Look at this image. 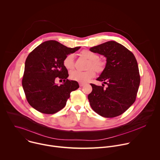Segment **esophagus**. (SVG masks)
I'll return each mask as SVG.
<instances>
[{"label": "esophagus", "mask_w": 160, "mask_h": 160, "mask_svg": "<svg viewBox=\"0 0 160 160\" xmlns=\"http://www.w3.org/2000/svg\"><path fill=\"white\" fill-rule=\"evenodd\" d=\"M79 85H80V87H83V86L85 85V83H79Z\"/></svg>", "instance_id": "1"}]
</instances>
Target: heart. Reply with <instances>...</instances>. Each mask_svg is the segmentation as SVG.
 I'll list each match as a JSON object with an SVG mask.
<instances>
[{"label":"heart","instance_id":"heart-1","mask_svg":"<svg viewBox=\"0 0 160 160\" xmlns=\"http://www.w3.org/2000/svg\"><path fill=\"white\" fill-rule=\"evenodd\" d=\"M81 55L89 61L87 67L88 70L85 72L73 70L70 73V78L74 81L86 83L95 76V70L97 72H102L105 69L106 63L105 61L99 59L98 54L90 50H83L81 52ZM63 65L67 70H72L74 67L73 55H67L63 60Z\"/></svg>","mask_w":160,"mask_h":160}]
</instances>
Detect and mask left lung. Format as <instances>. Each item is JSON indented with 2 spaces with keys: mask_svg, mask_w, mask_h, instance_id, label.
<instances>
[{
  "mask_svg": "<svg viewBox=\"0 0 160 160\" xmlns=\"http://www.w3.org/2000/svg\"><path fill=\"white\" fill-rule=\"evenodd\" d=\"M107 58L105 68L97 79L108 86L90 83L88 99L92 109L100 116L112 118L126 112L135 102L140 83L137 60L123 45L108 41L90 49Z\"/></svg>",
  "mask_w": 160,
  "mask_h": 160,
  "instance_id": "obj_1",
  "label": "left lung"
}]
</instances>
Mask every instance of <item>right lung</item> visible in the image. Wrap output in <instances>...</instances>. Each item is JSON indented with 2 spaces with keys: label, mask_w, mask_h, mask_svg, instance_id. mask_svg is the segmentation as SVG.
<instances>
[{
  "label": "right lung",
  "mask_w": 160,
  "mask_h": 160,
  "mask_svg": "<svg viewBox=\"0 0 160 160\" xmlns=\"http://www.w3.org/2000/svg\"><path fill=\"white\" fill-rule=\"evenodd\" d=\"M80 47L68 48L56 41H45L28 55L22 85L29 105L38 111L55 114L66 105L70 93L79 88L77 81L69 80L68 70L63 65L64 58ZM57 78L64 84L55 83Z\"/></svg>",
  "instance_id": "add662e5"
}]
</instances>
